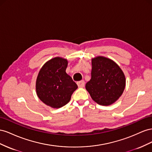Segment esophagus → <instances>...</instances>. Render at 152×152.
<instances>
[{"label":"esophagus","instance_id":"esophagus-1","mask_svg":"<svg viewBox=\"0 0 152 152\" xmlns=\"http://www.w3.org/2000/svg\"><path fill=\"white\" fill-rule=\"evenodd\" d=\"M77 86H78V87H80V88L83 87L84 85H85V81L83 80L77 81Z\"/></svg>","mask_w":152,"mask_h":152}]
</instances>
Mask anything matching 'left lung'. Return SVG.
Listing matches in <instances>:
<instances>
[{
  "mask_svg": "<svg viewBox=\"0 0 152 152\" xmlns=\"http://www.w3.org/2000/svg\"><path fill=\"white\" fill-rule=\"evenodd\" d=\"M91 79L85 88L97 104L109 106L116 102L123 94L125 77L122 69L112 60L104 57L92 59Z\"/></svg>",
  "mask_w": 152,
  "mask_h": 152,
  "instance_id": "left-lung-1",
  "label": "left lung"
}]
</instances>
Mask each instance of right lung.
Wrapping results in <instances>:
<instances>
[{
	"label": "right lung",
	"mask_w": 152,
	"mask_h": 152,
	"mask_svg": "<svg viewBox=\"0 0 152 152\" xmlns=\"http://www.w3.org/2000/svg\"><path fill=\"white\" fill-rule=\"evenodd\" d=\"M67 59L55 57L46 62L37 77L36 93L47 106L60 108L69 102L77 85L66 72Z\"/></svg>",
	"instance_id": "add662e5"
}]
</instances>
